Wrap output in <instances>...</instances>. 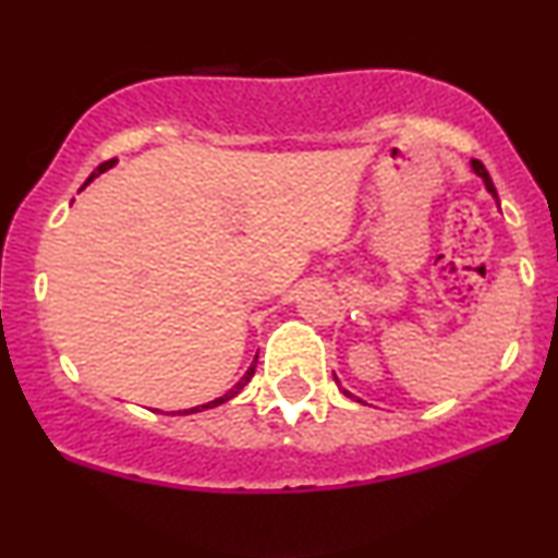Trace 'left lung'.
Instances as JSON below:
<instances>
[{
  "mask_svg": "<svg viewBox=\"0 0 558 558\" xmlns=\"http://www.w3.org/2000/svg\"><path fill=\"white\" fill-rule=\"evenodd\" d=\"M473 169H475V173H478V177L483 179V181H486V186H488V192H492L494 194V197H496V190H494V181H492V177H488V171H486V166H483L481 163V160L478 158H473ZM343 392L348 395V398H353V395L351 392H348V389H343Z\"/></svg>",
  "mask_w": 558,
  "mask_h": 558,
  "instance_id": "left-lung-1",
  "label": "left lung"
}]
</instances>
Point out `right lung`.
Wrapping results in <instances>:
<instances>
[{
  "label": "right lung",
  "mask_w": 558,
  "mask_h": 558,
  "mask_svg": "<svg viewBox=\"0 0 558 558\" xmlns=\"http://www.w3.org/2000/svg\"><path fill=\"white\" fill-rule=\"evenodd\" d=\"M111 166H113V158L111 160H104V163H100L98 166V171L96 173H100V171H106V169H111ZM93 179V177H90ZM90 179H87V181H90ZM254 364H257V361H254ZM250 366V372H246L244 374V377H241V381H239V385L236 387H233L231 389V392H228V395H223V398H218V400H213V402H207V405H199V408H190V411H184V413H197V411H207V408H215V405H220V402H226V400H231L233 398V395H239L241 392V389H244V385H246V381H250L252 377H254V368H257V366Z\"/></svg>",
  "instance_id": "obj_1"
}]
</instances>
